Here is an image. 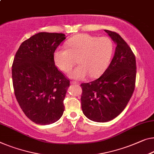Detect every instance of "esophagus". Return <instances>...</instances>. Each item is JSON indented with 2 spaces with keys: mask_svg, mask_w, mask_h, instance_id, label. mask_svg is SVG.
<instances>
[{
  "mask_svg": "<svg viewBox=\"0 0 154 154\" xmlns=\"http://www.w3.org/2000/svg\"><path fill=\"white\" fill-rule=\"evenodd\" d=\"M71 83V84H77V85H79V82H75V81H72L70 82Z\"/></svg>",
  "mask_w": 154,
  "mask_h": 154,
  "instance_id": "esophagus-1",
  "label": "esophagus"
}]
</instances>
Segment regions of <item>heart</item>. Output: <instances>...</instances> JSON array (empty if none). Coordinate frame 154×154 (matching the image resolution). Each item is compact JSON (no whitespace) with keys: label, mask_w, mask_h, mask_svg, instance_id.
Here are the masks:
<instances>
[{"label":"heart","mask_w":154,"mask_h":154,"mask_svg":"<svg viewBox=\"0 0 154 154\" xmlns=\"http://www.w3.org/2000/svg\"><path fill=\"white\" fill-rule=\"evenodd\" d=\"M66 48H57L53 53L56 67L63 72H69L77 59L79 66L70 72L69 77L84 79L88 75L97 78L105 72L113 52V43L107 36L79 34L68 40Z\"/></svg>","instance_id":"1"}]
</instances>
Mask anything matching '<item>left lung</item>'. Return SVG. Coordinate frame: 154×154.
Listing matches in <instances>:
<instances>
[{"mask_svg": "<svg viewBox=\"0 0 154 154\" xmlns=\"http://www.w3.org/2000/svg\"><path fill=\"white\" fill-rule=\"evenodd\" d=\"M104 31L116 44L114 57L102 76L81 84L82 109L89 120L106 122L116 118L125 109L134 91L136 57L118 33Z\"/></svg>", "mask_w": 154, "mask_h": 154, "instance_id": "left-lung-1", "label": "left lung"}]
</instances>
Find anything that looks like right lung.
Instances as JSON below:
<instances>
[{
    "label": "right lung",
    "mask_w": 154,
    "mask_h": 154,
    "mask_svg": "<svg viewBox=\"0 0 154 154\" xmlns=\"http://www.w3.org/2000/svg\"><path fill=\"white\" fill-rule=\"evenodd\" d=\"M61 33L39 32L21 43L12 64L14 94L29 120L41 125L59 120L69 79L58 70L53 53L65 40Z\"/></svg>",
    "instance_id": "obj_1"
}]
</instances>
